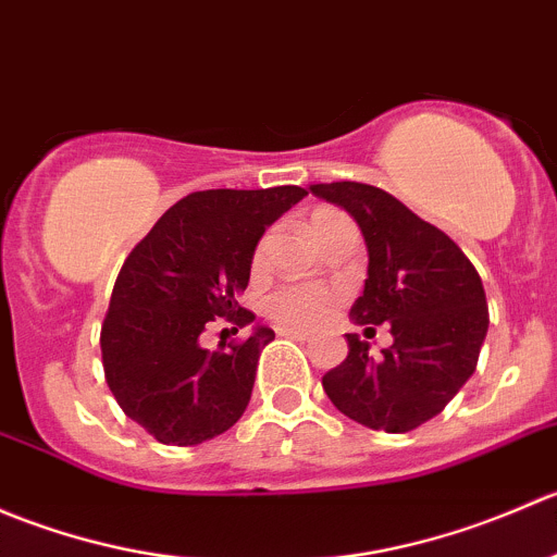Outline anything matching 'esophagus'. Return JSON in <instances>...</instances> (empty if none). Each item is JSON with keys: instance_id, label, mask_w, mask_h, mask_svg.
<instances>
[{"instance_id": "1", "label": "esophagus", "mask_w": 557, "mask_h": 557, "mask_svg": "<svg viewBox=\"0 0 557 557\" xmlns=\"http://www.w3.org/2000/svg\"><path fill=\"white\" fill-rule=\"evenodd\" d=\"M280 336H288V339H299V342H310L312 334L310 331H299V329H277Z\"/></svg>"}]
</instances>
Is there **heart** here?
<instances>
[{"label": "heart", "mask_w": 557, "mask_h": 557, "mask_svg": "<svg viewBox=\"0 0 557 557\" xmlns=\"http://www.w3.org/2000/svg\"><path fill=\"white\" fill-rule=\"evenodd\" d=\"M336 215L334 210H318L312 215L310 226L314 228L318 223H323L325 218ZM263 256V243L256 250V263ZM334 290L323 288V285H310V283H288L274 288L267 296V314L274 318L277 323L285 325H314L331 312L334 307Z\"/></svg>", "instance_id": "b5f03b06"}]
</instances>
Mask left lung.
<instances>
[{
  "label": "left lung",
  "instance_id": "left-lung-1",
  "mask_svg": "<svg viewBox=\"0 0 557 557\" xmlns=\"http://www.w3.org/2000/svg\"><path fill=\"white\" fill-rule=\"evenodd\" d=\"M310 190L356 218L369 277L352 305L358 325H391L393 345L369 356L347 334V358L323 374L342 414L387 434L436 418L474 374L487 334V301L474 263L396 196L367 183H318Z\"/></svg>",
  "mask_w": 557,
  "mask_h": 557
}]
</instances>
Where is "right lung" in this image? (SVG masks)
I'll use <instances>...</instances> for the list:
<instances>
[{
	"instance_id": "add662e5",
	"label": "right lung",
	"mask_w": 557,
	"mask_h": 557,
	"mask_svg": "<svg viewBox=\"0 0 557 557\" xmlns=\"http://www.w3.org/2000/svg\"><path fill=\"white\" fill-rule=\"evenodd\" d=\"M305 196L299 185L196 190L123 261L99 336L104 380L123 412L161 445H201L243 418L274 331L256 325L218 350H205L199 336L215 318L234 331L256 320L239 307L252 252Z\"/></svg>"
}]
</instances>
